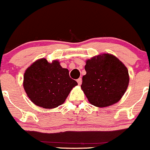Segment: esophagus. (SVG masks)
I'll list each match as a JSON object with an SVG mask.
<instances>
[{
    "instance_id": "1",
    "label": "esophagus",
    "mask_w": 150,
    "mask_h": 150,
    "mask_svg": "<svg viewBox=\"0 0 150 150\" xmlns=\"http://www.w3.org/2000/svg\"><path fill=\"white\" fill-rule=\"evenodd\" d=\"M76 81H77V83H78L79 85H81V81H82V80H81V78H79L78 79L76 80Z\"/></svg>"
}]
</instances>
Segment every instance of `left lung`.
Here are the masks:
<instances>
[{
  "mask_svg": "<svg viewBox=\"0 0 150 150\" xmlns=\"http://www.w3.org/2000/svg\"><path fill=\"white\" fill-rule=\"evenodd\" d=\"M81 90L89 102L97 107L117 103L129 84L128 71L115 56L101 54L86 61Z\"/></svg>",
  "mask_w": 150,
  "mask_h": 150,
  "instance_id": "8db88e82",
  "label": "left lung"
}]
</instances>
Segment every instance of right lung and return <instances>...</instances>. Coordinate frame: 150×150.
Returning <instances> with one entry per match:
<instances>
[{
	"mask_svg": "<svg viewBox=\"0 0 150 150\" xmlns=\"http://www.w3.org/2000/svg\"><path fill=\"white\" fill-rule=\"evenodd\" d=\"M77 82L69 76L67 69L60 62L49 63L45 58L34 62L24 74L23 87L31 101L45 109L63 104Z\"/></svg>",
	"mask_w": 150,
	"mask_h": 150,
	"instance_id": "obj_1",
	"label": "right lung"
}]
</instances>
